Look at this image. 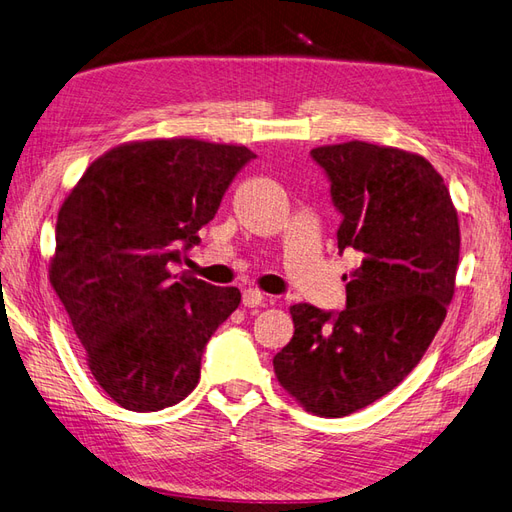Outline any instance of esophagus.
<instances>
[{
	"label": "esophagus",
	"mask_w": 512,
	"mask_h": 512,
	"mask_svg": "<svg viewBox=\"0 0 512 512\" xmlns=\"http://www.w3.org/2000/svg\"><path fill=\"white\" fill-rule=\"evenodd\" d=\"M264 299H266V294L259 292L257 288H248V290H244V294H242L244 307H257V305L264 303Z\"/></svg>",
	"instance_id": "1"
}]
</instances>
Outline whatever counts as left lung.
Returning <instances> with one entry per match:
<instances>
[{
    "instance_id": "left-lung-1",
    "label": "left lung",
    "mask_w": 512,
    "mask_h": 512,
    "mask_svg": "<svg viewBox=\"0 0 512 512\" xmlns=\"http://www.w3.org/2000/svg\"><path fill=\"white\" fill-rule=\"evenodd\" d=\"M314 161L342 213L338 248H353L347 307H290L294 336L275 355L279 384L318 417H347L403 382L454 299L458 211L434 165L417 152L347 141Z\"/></svg>"
}]
</instances>
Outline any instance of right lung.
Returning a JSON list of instances; mask_svg holds the SVG:
<instances>
[{
  "mask_svg": "<svg viewBox=\"0 0 512 512\" xmlns=\"http://www.w3.org/2000/svg\"><path fill=\"white\" fill-rule=\"evenodd\" d=\"M251 159L244 146L192 137L128 141L95 159L58 211L50 283L95 382L122 408L183 401L205 344L240 305L237 288L170 266Z\"/></svg>",
  "mask_w": 512,
  "mask_h": 512,
  "instance_id": "1",
  "label": "right lung"
}]
</instances>
